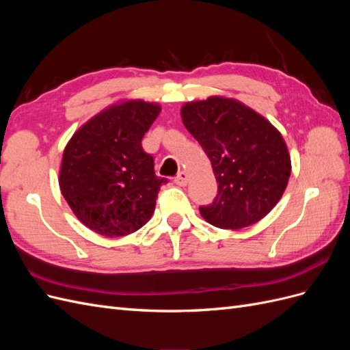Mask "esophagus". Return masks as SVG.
<instances>
[{"label": "esophagus", "instance_id": "1", "mask_svg": "<svg viewBox=\"0 0 350 350\" xmlns=\"http://www.w3.org/2000/svg\"><path fill=\"white\" fill-rule=\"evenodd\" d=\"M175 184L179 185V187H185L187 183H188V174L185 171H181L176 176H175Z\"/></svg>", "mask_w": 350, "mask_h": 350}]
</instances>
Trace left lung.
<instances>
[{
	"instance_id": "8db88e82",
	"label": "left lung",
	"mask_w": 350,
	"mask_h": 350,
	"mask_svg": "<svg viewBox=\"0 0 350 350\" xmlns=\"http://www.w3.org/2000/svg\"><path fill=\"white\" fill-rule=\"evenodd\" d=\"M181 116L219 184L213 203L200 206L201 216L220 229L257 224L278 204L291 176L282 134L245 105L219 96L184 105Z\"/></svg>"
}]
</instances>
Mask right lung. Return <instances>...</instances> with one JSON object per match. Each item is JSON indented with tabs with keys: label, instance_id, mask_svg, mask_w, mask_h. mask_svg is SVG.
I'll use <instances>...</instances> for the list:
<instances>
[{
	"label": "right lung",
	"instance_id": "right-lung-1",
	"mask_svg": "<svg viewBox=\"0 0 350 350\" xmlns=\"http://www.w3.org/2000/svg\"><path fill=\"white\" fill-rule=\"evenodd\" d=\"M161 107L129 100L105 109L71 137L62 156L59 188L81 224L103 237L139 230L154 211L167 179L142 139Z\"/></svg>",
	"mask_w": 350,
	"mask_h": 350
}]
</instances>
